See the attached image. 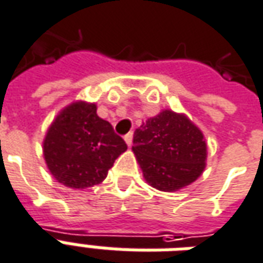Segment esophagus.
Masks as SVG:
<instances>
[{
  "label": "esophagus",
  "instance_id": "esophagus-1",
  "mask_svg": "<svg viewBox=\"0 0 263 263\" xmlns=\"http://www.w3.org/2000/svg\"><path fill=\"white\" fill-rule=\"evenodd\" d=\"M132 138H134V132H128L127 135L124 136V139H125V142H127L128 146L132 145Z\"/></svg>",
  "mask_w": 263,
  "mask_h": 263
}]
</instances>
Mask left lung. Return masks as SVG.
Here are the masks:
<instances>
[{"mask_svg":"<svg viewBox=\"0 0 263 263\" xmlns=\"http://www.w3.org/2000/svg\"><path fill=\"white\" fill-rule=\"evenodd\" d=\"M135 153L146 182L161 192H176L201 175L207 145L189 118L164 110L134 134Z\"/></svg>","mask_w":263,"mask_h":263,"instance_id":"left-lung-1","label":"left lung"}]
</instances>
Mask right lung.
I'll return each mask as SVG.
<instances>
[{
	"label": "right lung",
	"mask_w": 263,
	"mask_h": 263,
	"mask_svg": "<svg viewBox=\"0 0 263 263\" xmlns=\"http://www.w3.org/2000/svg\"><path fill=\"white\" fill-rule=\"evenodd\" d=\"M127 143L109 121L96 114V106L77 102L62 110L44 140V157L59 183L87 189L107 176Z\"/></svg>",
	"instance_id": "obj_1"
}]
</instances>
